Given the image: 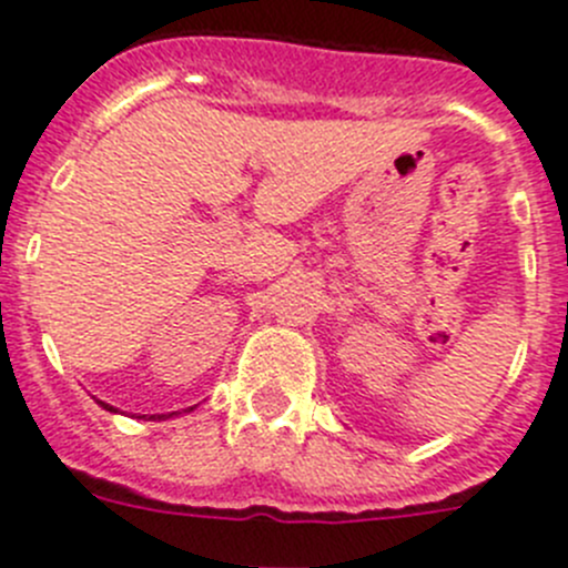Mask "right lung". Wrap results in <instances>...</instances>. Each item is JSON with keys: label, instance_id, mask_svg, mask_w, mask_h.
Wrapping results in <instances>:
<instances>
[{"label": "right lung", "instance_id": "right-lung-1", "mask_svg": "<svg viewBox=\"0 0 568 568\" xmlns=\"http://www.w3.org/2000/svg\"><path fill=\"white\" fill-rule=\"evenodd\" d=\"M99 405H101V407H104V410L115 413V407H110V405H106V402H99ZM172 416H175V413H170V416H150V418H158V422H163V418H172Z\"/></svg>", "mask_w": 568, "mask_h": 568}]
</instances>
